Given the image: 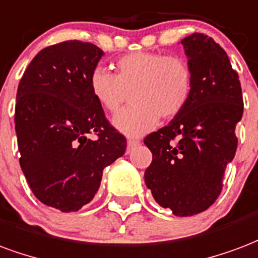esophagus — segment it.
I'll use <instances>...</instances> for the list:
<instances>
[{
  "label": "esophagus",
  "mask_w": 258,
  "mask_h": 258,
  "mask_svg": "<svg viewBox=\"0 0 258 258\" xmlns=\"http://www.w3.org/2000/svg\"><path fill=\"white\" fill-rule=\"evenodd\" d=\"M127 145H128V149L134 148V146H137V145H139V141H137V139H128L127 141Z\"/></svg>",
  "instance_id": "34e87169"
}]
</instances>
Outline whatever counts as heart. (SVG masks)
I'll use <instances>...</instances> for the list:
<instances>
[{
  "label": "heart",
  "mask_w": 258,
  "mask_h": 258,
  "mask_svg": "<svg viewBox=\"0 0 258 258\" xmlns=\"http://www.w3.org/2000/svg\"><path fill=\"white\" fill-rule=\"evenodd\" d=\"M116 74L97 67L89 85L94 100L109 113H116L130 98L127 109L113 117L121 133L133 137L146 134L156 127L160 116L175 119L186 109L194 89V75L180 56L157 51H134L120 57Z\"/></svg>",
  "instance_id": "1"
}]
</instances>
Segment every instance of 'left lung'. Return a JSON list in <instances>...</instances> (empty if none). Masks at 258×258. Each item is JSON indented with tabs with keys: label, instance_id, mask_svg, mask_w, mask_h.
Listing matches in <instances>:
<instances>
[{
	"label": "left lung",
	"instance_id": "obj_1",
	"mask_svg": "<svg viewBox=\"0 0 258 258\" xmlns=\"http://www.w3.org/2000/svg\"><path fill=\"white\" fill-rule=\"evenodd\" d=\"M194 75L186 109L149 134L153 154L145 183L154 200L176 216L207 211L220 196L227 164L235 156L242 119L241 82L223 47L201 32L182 39Z\"/></svg>",
	"mask_w": 258,
	"mask_h": 258
}]
</instances>
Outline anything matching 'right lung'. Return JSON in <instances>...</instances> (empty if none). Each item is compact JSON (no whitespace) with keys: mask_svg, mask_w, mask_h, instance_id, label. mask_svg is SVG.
<instances>
[{"mask_svg":"<svg viewBox=\"0 0 258 258\" xmlns=\"http://www.w3.org/2000/svg\"><path fill=\"white\" fill-rule=\"evenodd\" d=\"M102 54L98 46L75 39L47 46L32 58L17 87L20 167L34 196L61 212L89 204L104 168L127 148L90 91L89 79Z\"/></svg>","mask_w":258,"mask_h":258,"instance_id":"obj_1","label":"right lung"}]
</instances>
